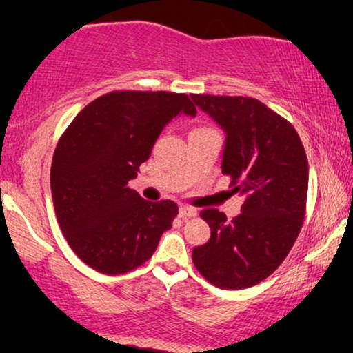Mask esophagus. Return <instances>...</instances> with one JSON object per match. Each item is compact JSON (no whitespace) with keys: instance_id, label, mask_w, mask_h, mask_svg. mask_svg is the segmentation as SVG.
Returning a JSON list of instances; mask_svg holds the SVG:
<instances>
[{"instance_id":"1","label":"esophagus","mask_w":353,"mask_h":353,"mask_svg":"<svg viewBox=\"0 0 353 353\" xmlns=\"http://www.w3.org/2000/svg\"><path fill=\"white\" fill-rule=\"evenodd\" d=\"M196 215H197V210L192 209V207H188V205L180 207V216H181V219H190V216H196Z\"/></svg>"}]
</instances>
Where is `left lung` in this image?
Listing matches in <instances>:
<instances>
[{
  "label": "left lung",
  "instance_id": "obj_1",
  "mask_svg": "<svg viewBox=\"0 0 353 353\" xmlns=\"http://www.w3.org/2000/svg\"><path fill=\"white\" fill-rule=\"evenodd\" d=\"M225 133L221 172L244 197L241 214L204 209L210 239L192 249L194 267L220 289H245L268 278L297 239L305 215L308 162L291 123L244 96L192 94Z\"/></svg>",
  "mask_w": 353,
  "mask_h": 353
}]
</instances>
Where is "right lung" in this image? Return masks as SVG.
<instances>
[{
	"instance_id": "add662e5",
	"label": "right lung",
	"mask_w": 353,
	"mask_h": 353,
	"mask_svg": "<svg viewBox=\"0 0 353 353\" xmlns=\"http://www.w3.org/2000/svg\"><path fill=\"white\" fill-rule=\"evenodd\" d=\"M194 117L186 94L112 91L72 120L51 165L56 219L72 250L96 272L120 274L152 257L178 207L144 201L128 181L176 115Z\"/></svg>"
}]
</instances>
